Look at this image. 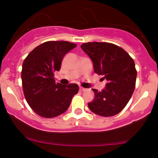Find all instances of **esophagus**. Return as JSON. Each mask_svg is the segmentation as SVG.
Segmentation results:
<instances>
[{
	"label": "esophagus",
	"instance_id": "esophagus-1",
	"mask_svg": "<svg viewBox=\"0 0 158 158\" xmlns=\"http://www.w3.org/2000/svg\"><path fill=\"white\" fill-rule=\"evenodd\" d=\"M79 90H80L81 91H85V90H86V88H82V87H79Z\"/></svg>",
	"mask_w": 158,
	"mask_h": 158
}]
</instances>
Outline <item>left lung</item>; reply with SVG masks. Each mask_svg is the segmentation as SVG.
<instances>
[{
    "label": "left lung",
    "instance_id": "obj_1",
    "mask_svg": "<svg viewBox=\"0 0 158 158\" xmlns=\"http://www.w3.org/2000/svg\"><path fill=\"white\" fill-rule=\"evenodd\" d=\"M81 48L90 58L96 73L107 83L88 104L92 112L102 117L119 114L131 99L135 88L137 70L135 61L123 48L107 42H88Z\"/></svg>",
    "mask_w": 158,
    "mask_h": 158
}]
</instances>
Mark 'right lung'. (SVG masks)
Masks as SVG:
<instances>
[{
  "label": "right lung",
  "instance_id": "right-lung-1",
  "mask_svg": "<svg viewBox=\"0 0 158 158\" xmlns=\"http://www.w3.org/2000/svg\"><path fill=\"white\" fill-rule=\"evenodd\" d=\"M76 47L68 41H47L36 47L23 61L21 79L24 97L41 117L52 118L63 114L79 91L78 85L56 83L54 77L63 58Z\"/></svg>",
  "mask_w": 158,
  "mask_h": 158
}]
</instances>
